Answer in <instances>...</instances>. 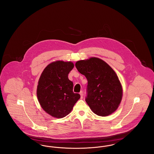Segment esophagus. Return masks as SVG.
<instances>
[{"label": "esophagus", "mask_w": 154, "mask_h": 154, "mask_svg": "<svg viewBox=\"0 0 154 154\" xmlns=\"http://www.w3.org/2000/svg\"><path fill=\"white\" fill-rule=\"evenodd\" d=\"M80 94L81 95V99H82L83 98V95H84V94H83V92L81 91H80Z\"/></svg>", "instance_id": "esophagus-1"}]
</instances>
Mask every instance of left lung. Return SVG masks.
I'll list each match as a JSON object with an SVG mask.
<instances>
[{
    "instance_id": "1",
    "label": "left lung",
    "mask_w": 154,
    "mask_h": 154,
    "mask_svg": "<svg viewBox=\"0 0 154 154\" xmlns=\"http://www.w3.org/2000/svg\"><path fill=\"white\" fill-rule=\"evenodd\" d=\"M75 67L88 81L85 101L92 111L102 117L114 112L121 101L122 88L112 69L97 58L77 61Z\"/></svg>"
}]
</instances>
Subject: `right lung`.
I'll list each match as a JSON object with an SVG mask.
<instances>
[{"mask_svg": "<svg viewBox=\"0 0 154 154\" xmlns=\"http://www.w3.org/2000/svg\"><path fill=\"white\" fill-rule=\"evenodd\" d=\"M74 67L71 62L56 61L44 69L39 79L37 96L42 107L52 117H65L80 98L74 93L68 74Z\"/></svg>", "mask_w": 154, "mask_h": 154, "instance_id": "1", "label": "right lung"}]
</instances>
